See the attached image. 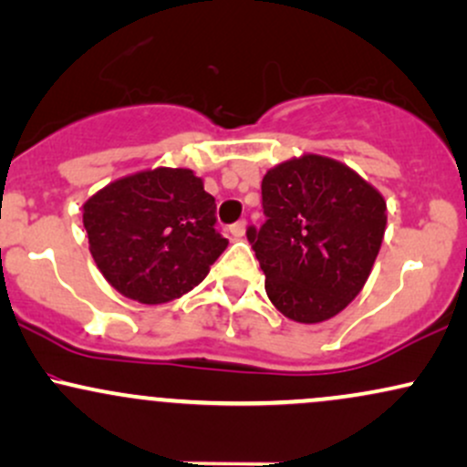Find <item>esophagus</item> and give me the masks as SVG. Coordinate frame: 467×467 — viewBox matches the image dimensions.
Here are the masks:
<instances>
[{
  "label": "esophagus",
  "mask_w": 467,
  "mask_h": 467,
  "mask_svg": "<svg viewBox=\"0 0 467 467\" xmlns=\"http://www.w3.org/2000/svg\"><path fill=\"white\" fill-rule=\"evenodd\" d=\"M230 234H233L234 239L245 237V222H237V223H233V226H230Z\"/></svg>",
  "instance_id": "esophagus-1"
}]
</instances>
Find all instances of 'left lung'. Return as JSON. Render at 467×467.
Returning <instances> with one entry per match:
<instances>
[{
    "mask_svg": "<svg viewBox=\"0 0 467 467\" xmlns=\"http://www.w3.org/2000/svg\"><path fill=\"white\" fill-rule=\"evenodd\" d=\"M267 222L248 228L272 305L294 323L334 318L362 292L387 230V202L334 158L303 153L261 182Z\"/></svg>",
    "mask_w": 467,
    "mask_h": 467,
    "instance_id": "left-lung-1",
    "label": "left lung"
}]
</instances>
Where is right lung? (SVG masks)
<instances>
[{
  "mask_svg": "<svg viewBox=\"0 0 467 467\" xmlns=\"http://www.w3.org/2000/svg\"><path fill=\"white\" fill-rule=\"evenodd\" d=\"M215 208L191 169L158 166L94 192L83 226L107 283L131 301L160 305L200 285L226 250Z\"/></svg>",
  "mask_w": 467,
  "mask_h": 467,
  "instance_id": "right-lung-1",
  "label": "right lung"
}]
</instances>
